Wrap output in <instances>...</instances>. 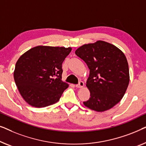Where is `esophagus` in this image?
<instances>
[{
    "instance_id": "obj_1",
    "label": "esophagus",
    "mask_w": 146,
    "mask_h": 146,
    "mask_svg": "<svg viewBox=\"0 0 146 146\" xmlns=\"http://www.w3.org/2000/svg\"><path fill=\"white\" fill-rule=\"evenodd\" d=\"M84 87V83L83 81H80L78 85H75L76 88H78V89H81V88H83Z\"/></svg>"
}]
</instances>
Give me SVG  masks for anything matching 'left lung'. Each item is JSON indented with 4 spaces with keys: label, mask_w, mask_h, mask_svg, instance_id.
<instances>
[{
    "label": "left lung",
    "mask_w": 146,
    "mask_h": 146,
    "mask_svg": "<svg viewBox=\"0 0 146 146\" xmlns=\"http://www.w3.org/2000/svg\"><path fill=\"white\" fill-rule=\"evenodd\" d=\"M75 54L90 69L86 84L90 98L84 105L100 112L112 108L123 98L130 81L124 53L113 44L98 40L79 47Z\"/></svg>",
    "instance_id": "left-lung-1"
}]
</instances>
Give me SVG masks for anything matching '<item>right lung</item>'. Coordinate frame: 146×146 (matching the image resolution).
Listing matches in <instances>:
<instances>
[{
	"label": "right lung",
	"mask_w": 146,
	"mask_h": 146,
	"mask_svg": "<svg viewBox=\"0 0 146 146\" xmlns=\"http://www.w3.org/2000/svg\"><path fill=\"white\" fill-rule=\"evenodd\" d=\"M72 48L38 46L23 53L16 61L14 79L28 104L36 108L59 100L69 85L61 81L62 63Z\"/></svg>",
	"instance_id": "obj_1"
}]
</instances>
